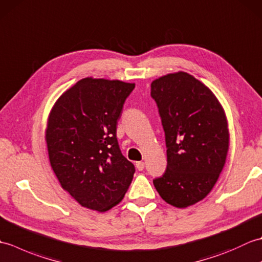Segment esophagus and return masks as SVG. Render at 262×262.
Listing matches in <instances>:
<instances>
[{"mask_svg":"<svg viewBox=\"0 0 262 262\" xmlns=\"http://www.w3.org/2000/svg\"><path fill=\"white\" fill-rule=\"evenodd\" d=\"M136 168H137V170H140V171H142L143 169H144V166H145V164H144V162H136Z\"/></svg>","mask_w":262,"mask_h":262,"instance_id":"esophagus-1","label":"esophagus"}]
</instances>
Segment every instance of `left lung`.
I'll list each match as a JSON object with an SVG mask.
<instances>
[{
  "label": "left lung",
  "instance_id": "left-lung-1",
  "mask_svg": "<svg viewBox=\"0 0 262 262\" xmlns=\"http://www.w3.org/2000/svg\"><path fill=\"white\" fill-rule=\"evenodd\" d=\"M165 133L168 166L153 180L165 203L186 208L214 188L230 148L225 110L208 86L186 72L151 83Z\"/></svg>",
  "mask_w": 262,
  "mask_h": 262
}]
</instances>
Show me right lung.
I'll return each instance as SVG.
<instances>
[{
	"mask_svg": "<svg viewBox=\"0 0 262 262\" xmlns=\"http://www.w3.org/2000/svg\"><path fill=\"white\" fill-rule=\"evenodd\" d=\"M135 83L85 77L68 89L48 115V158L60 186L81 206L100 213L118 205L134 176L116 130Z\"/></svg>",
	"mask_w": 262,
	"mask_h": 262,
	"instance_id": "right-lung-1",
	"label": "right lung"
}]
</instances>
